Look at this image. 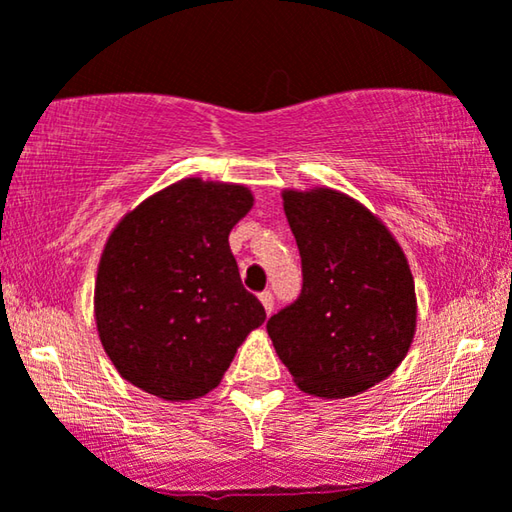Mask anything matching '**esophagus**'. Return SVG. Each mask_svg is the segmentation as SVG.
<instances>
[{"instance_id":"1","label":"esophagus","mask_w":512,"mask_h":512,"mask_svg":"<svg viewBox=\"0 0 512 512\" xmlns=\"http://www.w3.org/2000/svg\"><path fill=\"white\" fill-rule=\"evenodd\" d=\"M260 302L264 306V311H267V316H271V311H274V295H271V292H262Z\"/></svg>"}]
</instances>
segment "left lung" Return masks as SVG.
<instances>
[{
  "instance_id": "8db88e82",
  "label": "left lung",
  "mask_w": 512,
  "mask_h": 512,
  "mask_svg": "<svg viewBox=\"0 0 512 512\" xmlns=\"http://www.w3.org/2000/svg\"><path fill=\"white\" fill-rule=\"evenodd\" d=\"M302 295L267 332L304 393L349 398L403 363L417 332L414 278L400 243L363 203L330 187L285 189Z\"/></svg>"
}]
</instances>
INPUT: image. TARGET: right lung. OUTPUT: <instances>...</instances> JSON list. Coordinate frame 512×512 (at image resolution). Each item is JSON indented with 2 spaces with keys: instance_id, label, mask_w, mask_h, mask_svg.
I'll list each match as a JSON object with an SVG mask.
<instances>
[{
  "instance_id": "1",
  "label": "right lung",
  "mask_w": 512,
  "mask_h": 512,
  "mask_svg": "<svg viewBox=\"0 0 512 512\" xmlns=\"http://www.w3.org/2000/svg\"><path fill=\"white\" fill-rule=\"evenodd\" d=\"M252 203L243 185L185 177L112 229L93 311L102 349L133 386L170 403L201 398L264 323L229 250L231 229Z\"/></svg>"
}]
</instances>
